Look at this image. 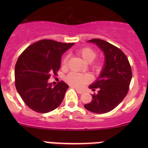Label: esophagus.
Masks as SVG:
<instances>
[{
  "label": "esophagus",
  "mask_w": 148,
  "mask_h": 148,
  "mask_svg": "<svg viewBox=\"0 0 148 148\" xmlns=\"http://www.w3.org/2000/svg\"><path fill=\"white\" fill-rule=\"evenodd\" d=\"M75 90V91H76L77 92H78V94H82L84 92V90H79V89H78V88H74Z\"/></svg>",
  "instance_id": "esophagus-1"
}]
</instances>
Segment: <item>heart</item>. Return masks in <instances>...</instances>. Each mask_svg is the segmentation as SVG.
Returning <instances> with one entry per match:
<instances>
[{
    "label": "heart",
    "instance_id": "heart-1",
    "mask_svg": "<svg viewBox=\"0 0 148 148\" xmlns=\"http://www.w3.org/2000/svg\"><path fill=\"white\" fill-rule=\"evenodd\" d=\"M78 56H80L82 59L86 63H91L95 58L97 53L94 49L90 47H84L78 51ZM67 57H64L62 60L61 64L64 67L66 66ZM95 68H98L99 66L95 65ZM91 80V77L88 74H82V73H70L66 78V81L68 83L76 87H81Z\"/></svg>",
    "mask_w": 148,
    "mask_h": 148
}]
</instances>
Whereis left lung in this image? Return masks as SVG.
<instances>
[{
	"label": "left lung",
	"mask_w": 148,
	"mask_h": 148,
	"mask_svg": "<svg viewBox=\"0 0 148 148\" xmlns=\"http://www.w3.org/2000/svg\"><path fill=\"white\" fill-rule=\"evenodd\" d=\"M87 42L97 45L104 55V64L97 79L89 88L99 89L92 95V100L84 105L95 113H106L113 110L125 98L132 78V71L127 58L120 49L101 39Z\"/></svg>",
	"instance_id": "left-lung-1"
}]
</instances>
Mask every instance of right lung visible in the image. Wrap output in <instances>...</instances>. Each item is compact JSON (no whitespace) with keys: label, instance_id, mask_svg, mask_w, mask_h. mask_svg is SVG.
<instances>
[{"label":"right lung","instance_id":"1","mask_svg":"<svg viewBox=\"0 0 148 148\" xmlns=\"http://www.w3.org/2000/svg\"><path fill=\"white\" fill-rule=\"evenodd\" d=\"M74 43L39 40L21 53L15 68V87L26 104L32 110L49 113L59 107L69 86L61 81L53 87L48 82L59 70L61 56Z\"/></svg>","mask_w":148,"mask_h":148}]
</instances>
